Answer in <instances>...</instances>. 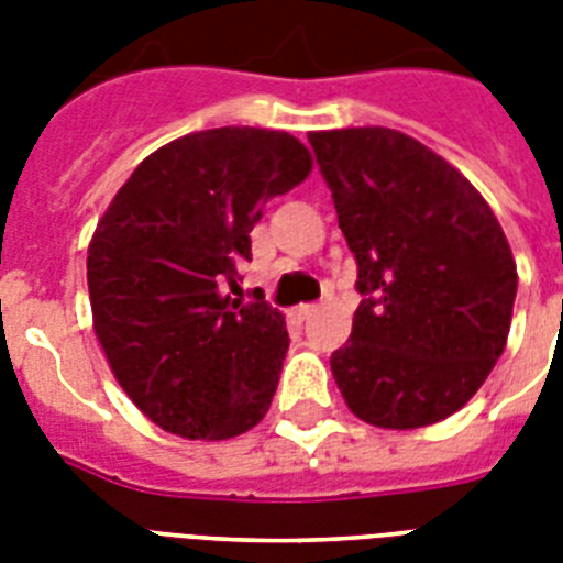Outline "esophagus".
Wrapping results in <instances>:
<instances>
[{
	"label": "esophagus",
	"instance_id": "1",
	"mask_svg": "<svg viewBox=\"0 0 563 563\" xmlns=\"http://www.w3.org/2000/svg\"><path fill=\"white\" fill-rule=\"evenodd\" d=\"M318 307H309V303H303V307H295L291 309V316L298 318V321H309V318L316 316Z\"/></svg>",
	"mask_w": 563,
	"mask_h": 563
}]
</instances>
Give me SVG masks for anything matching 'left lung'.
Listing matches in <instances>:
<instances>
[{
	"instance_id": "1",
	"label": "left lung",
	"mask_w": 563,
	"mask_h": 563,
	"mask_svg": "<svg viewBox=\"0 0 563 563\" xmlns=\"http://www.w3.org/2000/svg\"><path fill=\"white\" fill-rule=\"evenodd\" d=\"M362 303L330 360L347 409L418 429L459 411L506 351L517 265L462 172L391 128L312 131Z\"/></svg>"
}]
</instances>
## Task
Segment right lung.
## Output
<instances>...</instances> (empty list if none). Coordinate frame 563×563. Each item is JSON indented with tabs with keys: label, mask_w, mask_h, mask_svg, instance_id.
<instances>
[{
	"label": "right lung",
	"mask_w": 563,
	"mask_h": 563,
	"mask_svg": "<svg viewBox=\"0 0 563 563\" xmlns=\"http://www.w3.org/2000/svg\"><path fill=\"white\" fill-rule=\"evenodd\" d=\"M309 172L312 154L286 131H195L148 154L96 224L92 330L122 391L172 435L236 438L272 406L286 318L224 289H239L265 203Z\"/></svg>",
	"instance_id": "1"
}]
</instances>
